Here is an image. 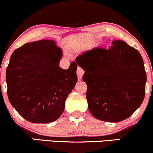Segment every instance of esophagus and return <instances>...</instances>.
I'll list each match as a JSON object with an SVG mask.
<instances>
[{"label": "esophagus", "mask_w": 153, "mask_h": 153, "mask_svg": "<svg viewBox=\"0 0 153 153\" xmlns=\"http://www.w3.org/2000/svg\"><path fill=\"white\" fill-rule=\"evenodd\" d=\"M85 71L81 67H78L77 69V75H78V79H81L82 78V75L84 74Z\"/></svg>", "instance_id": "34e87169"}]
</instances>
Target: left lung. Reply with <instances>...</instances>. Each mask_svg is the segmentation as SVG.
<instances>
[{
  "instance_id": "1",
  "label": "left lung",
  "mask_w": 153,
  "mask_h": 153,
  "mask_svg": "<svg viewBox=\"0 0 153 153\" xmlns=\"http://www.w3.org/2000/svg\"><path fill=\"white\" fill-rule=\"evenodd\" d=\"M85 72L90 113L107 122L123 121L138 109L146 94L143 60L135 48L121 40L109 49L94 48L75 59Z\"/></svg>"
}]
</instances>
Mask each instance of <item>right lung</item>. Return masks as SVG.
I'll use <instances>...</instances> for the list:
<instances>
[{"mask_svg":"<svg viewBox=\"0 0 153 153\" xmlns=\"http://www.w3.org/2000/svg\"><path fill=\"white\" fill-rule=\"evenodd\" d=\"M52 40L27 43L15 49L6 69L7 93L15 110L32 123H49L63 114L78 81V64L59 66L62 50Z\"/></svg>","mask_w":153,"mask_h":153,"instance_id":"1","label":"right lung"}]
</instances>
